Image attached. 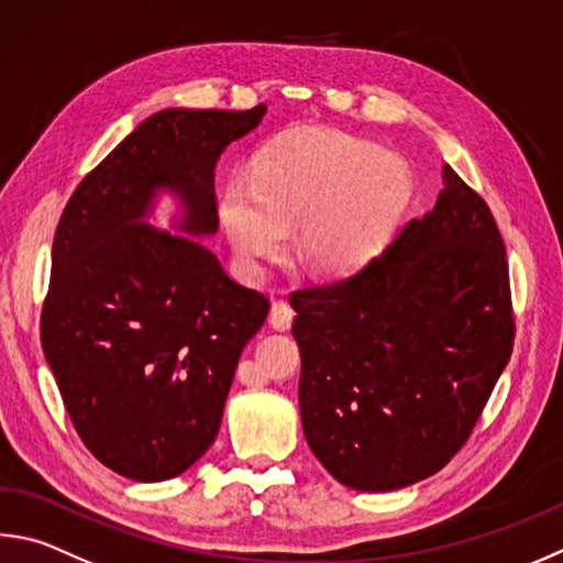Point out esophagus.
<instances>
[{
    "label": "esophagus",
    "mask_w": 563,
    "mask_h": 563,
    "mask_svg": "<svg viewBox=\"0 0 563 563\" xmlns=\"http://www.w3.org/2000/svg\"><path fill=\"white\" fill-rule=\"evenodd\" d=\"M268 320L273 324V330H280V332L290 330V322H292L290 302L288 300H275L271 305V317H268Z\"/></svg>",
    "instance_id": "34e87169"
}]
</instances>
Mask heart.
<instances>
[{
	"label": "heart",
	"mask_w": 563,
	"mask_h": 563,
	"mask_svg": "<svg viewBox=\"0 0 563 563\" xmlns=\"http://www.w3.org/2000/svg\"><path fill=\"white\" fill-rule=\"evenodd\" d=\"M401 159L332 130H302L263 152L253 181L233 177L219 217L243 261L273 258L298 223L295 255L317 275H350L379 253L411 201Z\"/></svg>",
	"instance_id": "obj_1"
}]
</instances>
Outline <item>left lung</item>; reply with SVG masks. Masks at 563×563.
Wrapping results in <instances>:
<instances>
[{
	"mask_svg": "<svg viewBox=\"0 0 563 563\" xmlns=\"http://www.w3.org/2000/svg\"><path fill=\"white\" fill-rule=\"evenodd\" d=\"M290 305L305 438L327 473L362 493L445 467L512 354L505 243L451 165L433 211L364 268Z\"/></svg>",
	"mask_w": 563,
	"mask_h": 563,
	"instance_id": "obj_1",
	"label": "left lung"
}]
</instances>
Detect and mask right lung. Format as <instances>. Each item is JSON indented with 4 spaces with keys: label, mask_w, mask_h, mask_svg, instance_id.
<instances>
[{
    "label": "right lung",
    "mask_w": 563,
    "mask_h": 563,
    "mask_svg": "<svg viewBox=\"0 0 563 563\" xmlns=\"http://www.w3.org/2000/svg\"><path fill=\"white\" fill-rule=\"evenodd\" d=\"M263 115L159 110L60 213L41 346L80 441L122 477L159 483L209 451L239 356L271 310L199 241L219 229L221 152ZM162 188L183 201L187 238L144 223Z\"/></svg>",
    "instance_id": "obj_1"
}]
</instances>
